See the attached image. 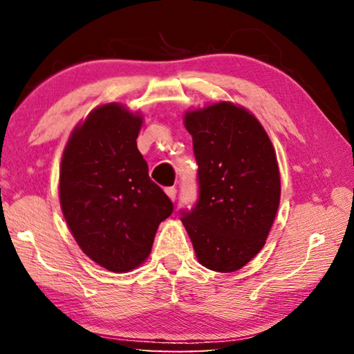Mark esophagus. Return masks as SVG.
Wrapping results in <instances>:
<instances>
[{
  "label": "esophagus",
  "instance_id": "34e87169",
  "mask_svg": "<svg viewBox=\"0 0 354 354\" xmlns=\"http://www.w3.org/2000/svg\"><path fill=\"white\" fill-rule=\"evenodd\" d=\"M165 194L169 195V198H170L171 201L176 200V189H175V187H167V189H165Z\"/></svg>",
  "mask_w": 354,
  "mask_h": 354
}]
</instances>
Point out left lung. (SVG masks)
<instances>
[{
  "instance_id": "1",
  "label": "left lung",
  "mask_w": 354,
  "mask_h": 354,
  "mask_svg": "<svg viewBox=\"0 0 354 354\" xmlns=\"http://www.w3.org/2000/svg\"><path fill=\"white\" fill-rule=\"evenodd\" d=\"M184 127L194 140L200 196L183 212V225L203 267L236 272L262 250L277 217V153L259 120L230 101L187 111Z\"/></svg>"
}]
</instances>
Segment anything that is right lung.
<instances>
[{
	"label": "right lung",
	"mask_w": 354,
	"mask_h": 354,
	"mask_svg": "<svg viewBox=\"0 0 354 354\" xmlns=\"http://www.w3.org/2000/svg\"><path fill=\"white\" fill-rule=\"evenodd\" d=\"M143 117L120 103L95 107L71 131L59 171V200L76 243L106 270L147 261L156 231L173 212L137 149Z\"/></svg>",
	"instance_id": "1"
}]
</instances>
